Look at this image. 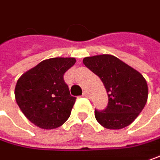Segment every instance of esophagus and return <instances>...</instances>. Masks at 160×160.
Returning a JSON list of instances; mask_svg holds the SVG:
<instances>
[{"label": "esophagus", "mask_w": 160, "mask_h": 160, "mask_svg": "<svg viewBox=\"0 0 160 160\" xmlns=\"http://www.w3.org/2000/svg\"><path fill=\"white\" fill-rule=\"evenodd\" d=\"M83 96H84V97H86V98H88L90 95H89V93H88L87 91H84V92H83Z\"/></svg>", "instance_id": "esophagus-1"}]
</instances>
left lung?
<instances>
[{
	"label": "left lung",
	"mask_w": 160,
	"mask_h": 160,
	"mask_svg": "<svg viewBox=\"0 0 160 160\" xmlns=\"http://www.w3.org/2000/svg\"><path fill=\"white\" fill-rule=\"evenodd\" d=\"M83 63L100 77L108 93V105L95 110V119L104 128L120 130L129 126L148 100V84L143 76L112 55L84 58Z\"/></svg>",
	"instance_id": "1"
}]
</instances>
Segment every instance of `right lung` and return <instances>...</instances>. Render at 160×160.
<instances>
[{"mask_svg": "<svg viewBox=\"0 0 160 160\" xmlns=\"http://www.w3.org/2000/svg\"><path fill=\"white\" fill-rule=\"evenodd\" d=\"M75 63L74 58L43 60L17 81L16 102L28 121L38 127L56 129L69 118L76 98L70 94L64 74Z\"/></svg>", "mask_w": 160, "mask_h": 160, "instance_id": "1", "label": "right lung"}]
</instances>
